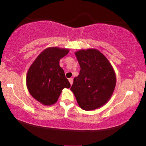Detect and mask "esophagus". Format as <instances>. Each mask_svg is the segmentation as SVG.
Masks as SVG:
<instances>
[{
	"label": "esophagus",
	"mask_w": 146,
	"mask_h": 146,
	"mask_svg": "<svg viewBox=\"0 0 146 146\" xmlns=\"http://www.w3.org/2000/svg\"><path fill=\"white\" fill-rule=\"evenodd\" d=\"M69 81H70L71 85H72L73 84V78H69Z\"/></svg>",
	"instance_id": "obj_1"
}]
</instances>
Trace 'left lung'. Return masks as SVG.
I'll return each instance as SVG.
<instances>
[{"instance_id":"obj_1","label":"left lung","mask_w":146,"mask_h":146,"mask_svg":"<svg viewBox=\"0 0 146 146\" xmlns=\"http://www.w3.org/2000/svg\"><path fill=\"white\" fill-rule=\"evenodd\" d=\"M80 67L71 90L78 106L91 111L105 105L114 92L117 78L114 69L106 56L97 49L75 52Z\"/></svg>"}]
</instances>
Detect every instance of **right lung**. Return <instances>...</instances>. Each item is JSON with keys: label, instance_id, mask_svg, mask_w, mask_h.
Here are the masks:
<instances>
[{"label": "right lung", "instance_id": "right-lung-1", "mask_svg": "<svg viewBox=\"0 0 146 146\" xmlns=\"http://www.w3.org/2000/svg\"><path fill=\"white\" fill-rule=\"evenodd\" d=\"M69 51L68 48L49 47L39 54L27 72L29 93L44 106L55 104L63 89L70 88V83L59 65L60 59Z\"/></svg>", "mask_w": 146, "mask_h": 146}]
</instances>
